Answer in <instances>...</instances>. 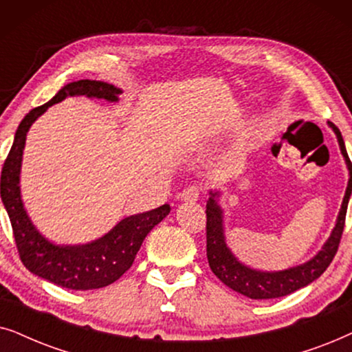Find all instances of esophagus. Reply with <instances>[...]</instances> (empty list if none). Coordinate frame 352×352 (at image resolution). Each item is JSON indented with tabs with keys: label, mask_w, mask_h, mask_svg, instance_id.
<instances>
[{
	"label": "esophagus",
	"mask_w": 352,
	"mask_h": 352,
	"mask_svg": "<svg viewBox=\"0 0 352 352\" xmlns=\"http://www.w3.org/2000/svg\"><path fill=\"white\" fill-rule=\"evenodd\" d=\"M180 198L182 201H185V203H195V201H198L199 198V188L196 185L186 186V188L180 193Z\"/></svg>",
	"instance_id": "1"
}]
</instances>
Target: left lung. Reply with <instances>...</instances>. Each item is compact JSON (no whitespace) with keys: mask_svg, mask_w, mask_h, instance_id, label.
<instances>
[{"mask_svg":"<svg viewBox=\"0 0 352 352\" xmlns=\"http://www.w3.org/2000/svg\"><path fill=\"white\" fill-rule=\"evenodd\" d=\"M329 124L336 133L341 154H343L344 161L348 164L349 182L333 232H331L330 238L323 245L322 251H318V254L314 256L306 264L280 272H261L241 264L232 254L227 243H225L222 209H220L217 201H215V196H219V193L210 191V198L208 204H206V219H208V222H206V243H208L209 267L214 272L215 277L227 285L228 288H232L233 292L245 294V296L251 299H272L287 296V294L306 287V285L312 283L314 280L320 277L323 272L327 270V267L331 264V261H333L336 251H338L341 235H343L344 230L346 210H348L349 196L352 193V164L349 161L348 153H346L343 137H341L338 127L331 124V122H329Z\"/></svg>","mask_w":352,"mask_h":352,"instance_id":"1","label":"left lung"}]
</instances>
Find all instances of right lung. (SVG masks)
I'll return each mask as SVG.
<instances>
[{"label":"right lung","mask_w":352,"mask_h":352,"mask_svg":"<svg viewBox=\"0 0 352 352\" xmlns=\"http://www.w3.org/2000/svg\"><path fill=\"white\" fill-rule=\"evenodd\" d=\"M120 93V88L106 82L78 80L67 83L60 88L53 100L35 107L23 117L17 127L11 151L4 161L0 193L11 220L14 240L22 264L32 274L63 288L83 292V289H96L114 283L132 267L135 256L148 233L170 212V206L164 204L148 212L125 217L109 233L88 245L59 246L40 235L23 209L19 175H21L22 151L30 125L50 106L65 100L67 96H87L91 100L112 102L119 100L117 96Z\"/></svg>","instance_id":"right-lung-1"}]
</instances>
